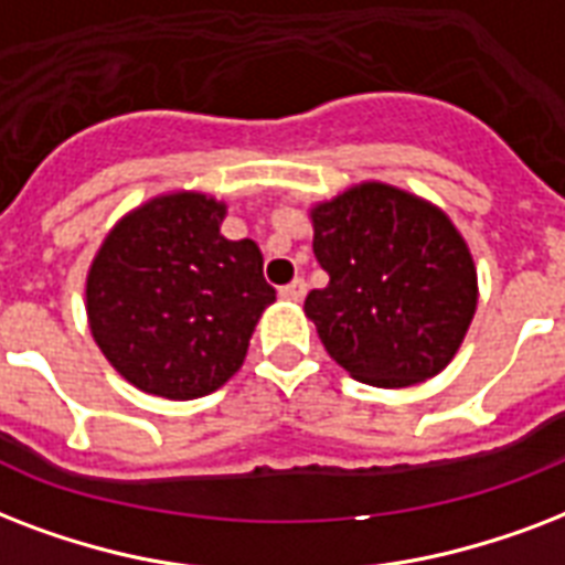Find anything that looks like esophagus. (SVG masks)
<instances>
[{
	"label": "esophagus",
	"mask_w": 565,
	"mask_h": 565,
	"mask_svg": "<svg viewBox=\"0 0 565 565\" xmlns=\"http://www.w3.org/2000/svg\"><path fill=\"white\" fill-rule=\"evenodd\" d=\"M279 297L288 300V303H300L306 297V282L303 279H295V282H288V286L279 288Z\"/></svg>",
	"instance_id": "1"
}]
</instances>
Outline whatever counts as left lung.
Segmentation results:
<instances>
[{"label":"left lung","instance_id":"obj_1","mask_svg":"<svg viewBox=\"0 0 565 565\" xmlns=\"http://www.w3.org/2000/svg\"><path fill=\"white\" fill-rule=\"evenodd\" d=\"M309 221L330 282L309 291L303 312L332 360L380 388L448 369L480 297L469 244L448 214L369 179L309 205Z\"/></svg>","mask_w":565,"mask_h":565}]
</instances>
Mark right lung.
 <instances>
[{
  "label": "right lung",
  "instance_id": "1",
  "mask_svg": "<svg viewBox=\"0 0 565 565\" xmlns=\"http://www.w3.org/2000/svg\"><path fill=\"white\" fill-rule=\"evenodd\" d=\"M226 209L188 188L150 196L108 230L87 268L96 348L147 395L194 401L221 388L277 300L256 242L221 233Z\"/></svg>",
  "mask_w": 565,
  "mask_h": 565
}]
</instances>
